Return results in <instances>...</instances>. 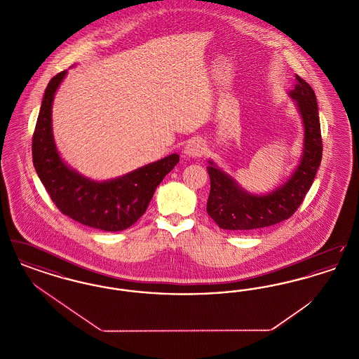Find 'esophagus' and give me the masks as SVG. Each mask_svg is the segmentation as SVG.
I'll return each mask as SVG.
<instances>
[{
    "mask_svg": "<svg viewBox=\"0 0 359 359\" xmlns=\"http://www.w3.org/2000/svg\"><path fill=\"white\" fill-rule=\"evenodd\" d=\"M203 152H205V145L198 138L189 140L187 145L184 147V154L188 156V157H199V156L203 154Z\"/></svg>",
    "mask_w": 359,
    "mask_h": 359,
    "instance_id": "1",
    "label": "esophagus"
}]
</instances>
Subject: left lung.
<instances>
[{
    "label": "left lung",
    "instance_id": "left-lung-1",
    "mask_svg": "<svg viewBox=\"0 0 359 359\" xmlns=\"http://www.w3.org/2000/svg\"><path fill=\"white\" fill-rule=\"evenodd\" d=\"M297 83L290 91L304 126L303 154L299 165L287 182L273 191L258 195L241 187L237 180L208 160L210 196L207 212L221 229L233 231L255 230L288 219L303 203L322 161V135L316 95L304 79L296 75Z\"/></svg>",
    "mask_w": 359,
    "mask_h": 359
}]
</instances>
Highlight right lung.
I'll return each mask as SVG.
<instances>
[{
  "instance_id": "1",
  "label": "right lung",
  "mask_w": 359,
  "mask_h": 359,
  "mask_svg": "<svg viewBox=\"0 0 359 359\" xmlns=\"http://www.w3.org/2000/svg\"><path fill=\"white\" fill-rule=\"evenodd\" d=\"M66 75L67 71L59 72L46 88L32 138L34 170L65 215L103 231H122L144 215L156 188L179 163V154L103 182L71 168L57 152L52 133L53 97Z\"/></svg>"
}]
</instances>
